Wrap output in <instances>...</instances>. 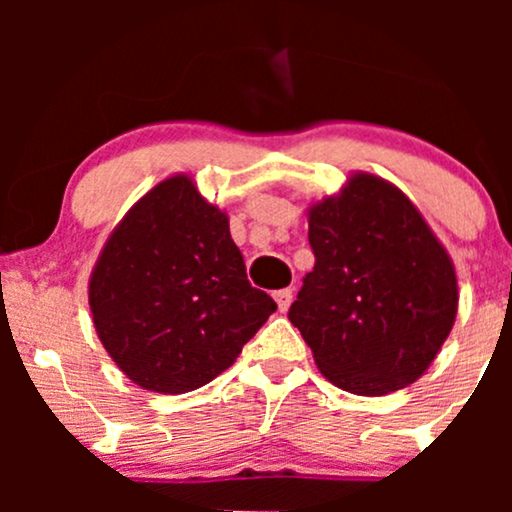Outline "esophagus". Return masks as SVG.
<instances>
[{"label":"esophagus","instance_id":"34e87169","mask_svg":"<svg viewBox=\"0 0 512 512\" xmlns=\"http://www.w3.org/2000/svg\"><path fill=\"white\" fill-rule=\"evenodd\" d=\"M274 298H276V303H279L281 313H286V310H289L291 301H293V289H281V291H276Z\"/></svg>","mask_w":512,"mask_h":512}]
</instances>
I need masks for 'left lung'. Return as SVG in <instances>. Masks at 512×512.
I'll list each match as a JSON object with an SVG mask.
<instances>
[{
  "mask_svg": "<svg viewBox=\"0 0 512 512\" xmlns=\"http://www.w3.org/2000/svg\"><path fill=\"white\" fill-rule=\"evenodd\" d=\"M313 272L289 320L332 385L383 397L421 378L455 325L448 250L397 185L351 173L308 207Z\"/></svg>",
  "mask_w": 512,
  "mask_h": 512,
  "instance_id": "obj_1",
  "label": "left lung"
}]
</instances>
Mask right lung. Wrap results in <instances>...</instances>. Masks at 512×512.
<instances>
[{
	"mask_svg": "<svg viewBox=\"0 0 512 512\" xmlns=\"http://www.w3.org/2000/svg\"><path fill=\"white\" fill-rule=\"evenodd\" d=\"M88 305L117 368L161 395L211 383L276 310L250 286L228 214L185 173L151 187L113 228Z\"/></svg>",
	"mask_w": 512,
	"mask_h": 512,
	"instance_id": "1",
	"label": "right lung"
}]
</instances>
